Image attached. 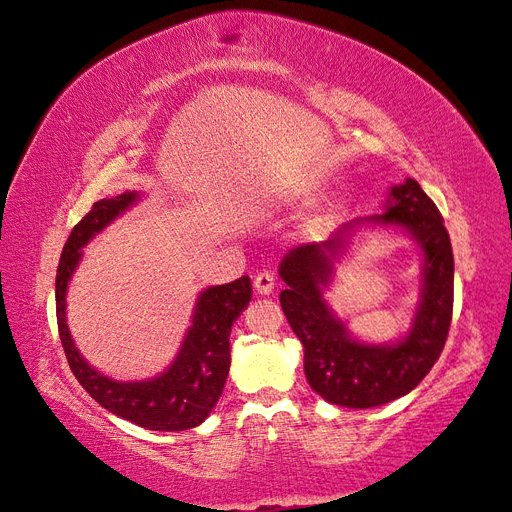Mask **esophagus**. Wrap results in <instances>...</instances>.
<instances>
[{
	"instance_id": "34e87169",
	"label": "esophagus",
	"mask_w": 512,
	"mask_h": 512,
	"mask_svg": "<svg viewBox=\"0 0 512 512\" xmlns=\"http://www.w3.org/2000/svg\"><path fill=\"white\" fill-rule=\"evenodd\" d=\"M253 285H255V292L261 294V296H270L274 292V279H272V274H268V272L257 274Z\"/></svg>"
}]
</instances>
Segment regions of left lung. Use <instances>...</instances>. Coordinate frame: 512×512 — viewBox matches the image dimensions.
Instances as JSON below:
<instances>
[{
  "instance_id": "1",
  "label": "left lung",
  "mask_w": 512,
  "mask_h": 512,
  "mask_svg": "<svg viewBox=\"0 0 512 512\" xmlns=\"http://www.w3.org/2000/svg\"><path fill=\"white\" fill-rule=\"evenodd\" d=\"M374 228L402 232L423 259V285L412 326L391 343H370L349 331L325 298L336 266L359 234ZM279 277L287 285L281 307L305 352V376L326 402L372 409L406 396L430 372L450 331L454 255L443 218L415 179L393 183L383 214L355 218L320 244L285 253Z\"/></svg>"
}]
</instances>
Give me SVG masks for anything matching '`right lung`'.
Masks as SVG:
<instances>
[{"instance_id":"1","label":"right lung","mask_w":512,"mask_h":512,"mask_svg":"<svg viewBox=\"0 0 512 512\" xmlns=\"http://www.w3.org/2000/svg\"><path fill=\"white\" fill-rule=\"evenodd\" d=\"M142 196L136 190L106 196L73 227L62 248L56 274L58 331L71 372L103 409L140 428L177 432L203 424L225 389L231 365V326L251 300V279L240 277L225 285H209L199 292L188 331L164 372L144 381H116L93 368L75 346L67 324L69 283L80 266L84 246L127 209L138 205Z\"/></svg>"}]
</instances>
